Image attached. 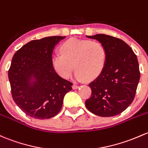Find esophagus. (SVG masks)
Masks as SVG:
<instances>
[{"instance_id":"1","label":"esophagus","mask_w":148,"mask_h":148,"mask_svg":"<svg viewBox=\"0 0 148 148\" xmlns=\"http://www.w3.org/2000/svg\"><path fill=\"white\" fill-rule=\"evenodd\" d=\"M79 85L77 84H73V88H79Z\"/></svg>"}]
</instances>
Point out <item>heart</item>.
I'll list each match as a JSON object with an SVG mask.
<instances>
[{"mask_svg": "<svg viewBox=\"0 0 148 148\" xmlns=\"http://www.w3.org/2000/svg\"><path fill=\"white\" fill-rule=\"evenodd\" d=\"M62 54H54V69L64 78H69L77 69L75 76L79 80L94 79L102 72L107 59V50L100 42L71 38L61 47Z\"/></svg>", "mask_w": 148, "mask_h": 148, "instance_id": "obj_1", "label": "heart"}]
</instances>
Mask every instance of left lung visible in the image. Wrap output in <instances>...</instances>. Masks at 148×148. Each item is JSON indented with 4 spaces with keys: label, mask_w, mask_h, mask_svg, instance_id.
<instances>
[{
    "label": "left lung",
    "mask_w": 148,
    "mask_h": 148,
    "mask_svg": "<svg viewBox=\"0 0 148 148\" xmlns=\"http://www.w3.org/2000/svg\"><path fill=\"white\" fill-rule=\"evenodd\" d=\"M86 37L105 45L107 59L102 72L88 84L91 94L85 105L96 116H116L134 100L140 77L137 56L127 43L117 37L104 34Z\"/></svg>",
    "instance_id": "1"
}]
</instances>
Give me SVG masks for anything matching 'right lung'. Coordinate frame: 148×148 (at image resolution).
I'll list each match as a JSON object with an SVG mask.
<instances>
[{"label":"right lung","mask_w":148,"mask_h":148,"mask_svg":"<svg viewBox=\"0 0 148 148\" xmlns=\"http://www.w3.org/2000/svg\"><path fill=\"white\" fill-rule=\"evenodd\" d=\"M65 37H47L29 42L18 49L12 59L8 79L12 97L18 106L30 117L47 119L61 110L65 94L73 84L62 78L52 64L54 46ZM37 79L33 86L28 82Z\"/></svg>","instance_id":"obj_1"}]
</instances>
